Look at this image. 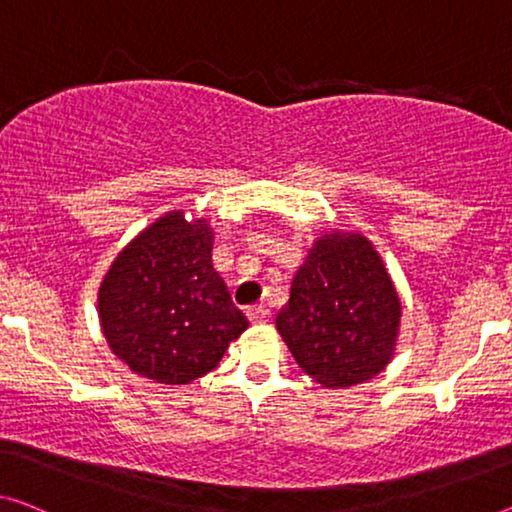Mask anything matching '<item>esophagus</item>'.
I'll use <instances>...</instances> for the list:
<instances>
[{"mask_svg": "<svg viewBox=\"0 0 512 512\" xmlns=\"http://www.w3.org/2000/svg\"><path fill=\"white\" fill-rule=\"evenodd\" d=\"M271 312L269 308H264V305H253V308H248V319L250 324H266L269 322Z\"/></svg>", "mask_w": 512, "mask_h": 512, "instance_id": "1", "label": "esophagus"}]
</instances>
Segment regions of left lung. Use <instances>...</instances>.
<instances>
[{
    "label": "left lung",
    "mask_w": 512,
    "mask_h": 512,
    "mask_svg": "<svg viewBox=\"0 0 512 512\" xmlns=\"http://www.w3.org/2000/svg\"><path fill=\"white\" fill-rule=\"evenodd\" d=\"M402 301L361 232L317 236L292 280L276 329L299 368L324 388L372 379L393 361Z\"/></svg>",
    "instance_id": "left-lung-1"
}]
</instances>
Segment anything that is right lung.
I'll return each instance as SVG.
<instances>
[{
    "mask_svg": "<svg viewBox=\"0 0 512 512\" xmlns=\"http://www.w3.org/2000/svg\"><path fill=\"white\" fill-rule=\"evenodd\" d=\"M213 227L167 211L126 243L98 287L112 354L154 384L181 386L220 363L248 319L213 269Z\"/></svg>",
    "mask_w": 512,
    "mask_h": 512,
    "instance_id": "right-lung-1",
    "label": "right lung"
}]
</instances>
